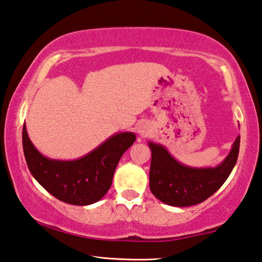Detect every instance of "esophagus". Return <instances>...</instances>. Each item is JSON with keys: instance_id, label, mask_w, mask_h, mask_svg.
Returning <instances> with one entry per match:
<instances>
[{"instance_id": "esophagus-1", "label": "esophagus", "mask_w": 262, "mask_h": 262, "mask_svg": "<svg viewBox=\"0 0 262 262\" xmlns=\"http://www.w3.org/2000/svg\"><path fill=\"white\" fill-rule=\"evenodd\" d=\"M137 132H138L139 136L141 137H147L150 134V127L148 124L140 123L139 125L137 126Z\"/></svg>"}]
</instances>
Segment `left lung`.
<instances>
[{
	"mask_svg": "<svg viewBox=\"0 0 262 262\" xmlns=\"http://www.w3.org/2000/svg\"><path fill=\"white\" fill-rule=\"evenodd\" d=\"M152 152L149 189L169 206L187 207L213 195L230 175L239 153L241 136L233 141L230 152L215 167H191L183 164L161 144L148 141Z\"/></svg>",
	"mask_w": 262,
	"mask_h": 262,
	"instance_id": "obj_1",
	"label": "left lung"
}]
</instances>
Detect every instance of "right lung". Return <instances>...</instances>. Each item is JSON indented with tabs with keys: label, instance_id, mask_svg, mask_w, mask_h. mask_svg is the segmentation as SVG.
<instances>
[{
	"label": "right lung",
	"instance_id": "right-lung-1",
	"mask_svg": "<svg viewBox=\"0 0 262 262\" xmlns=\"http://www.w3.org/2000/svg\"><path fill=\"white\" fill-rule=\"evenodd\" d=\"M136 141L134 132H118L76 160H55L41 154L23 126L25 160L36 182L63 203L87 206L102 199L113 183L122 155Z\"/></svg>",
	"mask_w": 262,
	"mask_h": 262
}]
</instances>
